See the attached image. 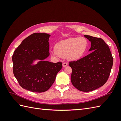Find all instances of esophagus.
I'll return each instance as SVG.
<instances>
[{"instance_id": "obj_1", "label": "esophagus", "mask_w": 121, "mask_h": 121, "mask_svg": "<svg viewBox=\"0 0 121 121\" xmlns=\"http://www.w3.org/2000/svg\"><path fill=\"white\" fill-rule=\"evenodd\" d=\"M67 65H68V63H66V62H64V63H63V67H66Z\"/></svg>"}]
</instances>
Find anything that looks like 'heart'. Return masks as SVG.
<instances>
[{
  "mask_svg": "<svg viewBox=\"0 0 121 121\" xmlns=\"http://www.w3.org/2000/svg\"><path fill=\"white\" fill-rule=\"evenodd\" d=\"M88 46V41L85 37L69 38L57 43L52 54L56 57H65L69 60H78L84 56Z\"/></svg>",
  "mask_w": 121,
  "mask_h": 121,
  "instance_id": "b5f03b06",
  "label": "heart"
}]
</instances>
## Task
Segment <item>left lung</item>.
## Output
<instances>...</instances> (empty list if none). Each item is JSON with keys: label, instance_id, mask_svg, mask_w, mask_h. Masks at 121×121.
Wrapping results in <instances>:
<instances>
[{"label": "left lung", "instance_id": "1", "mask_svg": "<svg viewBox=\"0 0 121 121\" xmlns=\"http://www.w3.org/2000/svg\"><path fill=\"white\" fill-rule=\"evenodd\" d=\"M84 36L91 42L89 51L93 52L77 60L69 61V65L72 69L71 80L73 85L80 91L89 92L107 82L113 65V57L103 39Z\"/></svg>", "mask_w": 121, "mask_h": 121}]
</instances>
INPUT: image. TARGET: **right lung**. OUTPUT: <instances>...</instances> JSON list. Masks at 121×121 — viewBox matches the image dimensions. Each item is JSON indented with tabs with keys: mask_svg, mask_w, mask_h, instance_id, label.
Returning a JSON list of instances; mask_svg holds the SVG:
<instances>
[{
	"mask_svg": "<svg viewBox=\"0 0 121 121\" xmlns=\"http://www.w3.org/2000/svg\"><path fill=\"white\" fill-rule=\"evenodd\" d=\"M49 36L46 33H35L25 38L13 52V73L24 89L38 93L46 91L63 67L61 62L43 60L49 55ZM36 59L42 61L31 66L32 60Z\"/></svg>",
	"mask_w": 121,
	"mask_h": 121,
	"instance_id": "1",
	"label": "right lung"
}]
</instances>
